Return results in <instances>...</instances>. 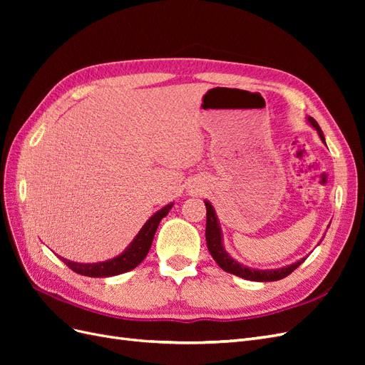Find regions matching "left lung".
<instances>
[{
    "label": "left lung",
    "mask_w": 365,
    "mask_h": 365,
    "mask_svg": "<svg viewBox=\"0 0 365 365\" xmlns=\"http://www.w3.org/2000/svg\"><path fill=\"white\" fill-rule=\"evenodd\" d=\"M307 120L311 121V125L318 130L319 138L324 141L323 130L318 126L317 121L312 117H309ZM205 208H207V225H205L207 248H208L210 254H212V257L216 260V263L224 271H227L230 274H235V275H237V277L251 280V282H275V280H282L284 277H288L292 271H295L304 262V259H302V260L289 264V267L279 268V269H264V271L251 269V268L244 267V264L237 263L235 259H231L228 256V252L224 250L222 235H220V228L217 224V217H216L213 205L208 201H205Z\"/></svg>",
    "instance_id": "8db88e82"
}]
</instances>
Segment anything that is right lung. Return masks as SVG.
Here are the masks:
<instances>
[{"instance_id":"1","label":"right lung","mask_w":365,"mask_h":365,"mask_svg":"<svg viewBox=\"0 0 365 365\" xmlns=\"http://www.w3.org/2000/svg\"><path fill=\"white\" fill-rule=\"evenodd\" d=\"M172 205L173 204L165 205L160 212L153 215L148 222L143 225L140 233L130 242V245L126 248V251L123 254H120L115 259L106 260L102 263H76L62 257L61 260L67 264L70 269L81 275H86V277H111V275H118L134 269L148 256L153 236H155V231L160 225V220L169 213Z\"/></svg>"}]
</instances>
